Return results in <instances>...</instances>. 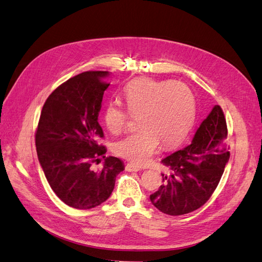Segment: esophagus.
<instances>
[{
    "label": "esophagus",
    "instance_id": "34e87169",
    "mask_svg": "<svg viewBox=\"0 0 262 262\" xmlns=\"http://www.w3.org/2000/svg\"><path fill=\"white\" fill-rule=\"evenodd\" d=\"M125 170L127 172H138L141 170V168L138 165H135L133 163H127L125 166Z\"/></svg>",
    "mask_w": 262,
    "mask_h": 262
}]
</instances>
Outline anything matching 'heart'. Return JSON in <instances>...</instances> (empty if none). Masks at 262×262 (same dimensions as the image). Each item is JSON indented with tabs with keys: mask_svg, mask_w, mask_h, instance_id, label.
Returning a JSON list of instances; mask_svg holds the SVG:
<instances>
[{
	"mask_svg": "<svg viewBox=\"0 0 262 262\" xmlns=\"http://www.w3.org/2000/svg\"><path fill=\"white\" fill-rule=\"evenodd\" d=\"M124 98L134 115H139L140 130L115 142L114 152L142 165L165 146L177 145L189 132L195 120L196 99L191 89L181 81L138 78L125 86ZM130 114L116 101L105 105L103 121L113 134L126 128Z\"/></svg>",
	"mask_w": 262,
	"mask_h": 262,
	"instance_id": "heart-1",
	"label": "heart"
}]
</instances>
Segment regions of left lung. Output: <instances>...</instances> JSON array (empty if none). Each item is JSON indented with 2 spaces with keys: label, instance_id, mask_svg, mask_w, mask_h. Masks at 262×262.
Instances as JSON below:
<instances>
[{
  "label": "left lung",
  "instance_id": "8db88e82",
  "mask_svg": "<svg viewBox=\"0 0 262 262\" xmlns=\"http://www.w3.org/2000/svg\"><path fill=\"white\" fill-rule=\"evenodd\" d=\"M227 127L220 105L202 121L188 146L162 160L170 174L150 195L151 204L168 215H183L204 206L215 190L230 160Z\"/></svg>",
  "mask_w": 262,
  "mask_h": 262
}]
</instances>
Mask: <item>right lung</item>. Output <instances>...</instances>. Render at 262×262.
I'll return each mask as SVG.
<instances>
[{
	"label": "right lung",
	"mask_w": 262,
	"mask_h": 262,
	"mask_svg": "<svg viewBox=\"0 0 262 262\" xmlns=\"http://www.w3.org/2000/svg\"><path fill=\"white\" fill-rule=\"evenodd\" d=\"M107 72H85L58 86L42 107L36 133L40 165L50 186L64 204L91 209L104 202L124 171L119 158H105L99 172L90 167L106 148L98 145L103 130L98 122Z\"/></svg>",
	"instance_id": "1"
}]
</instances>
